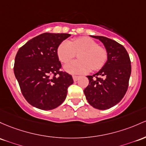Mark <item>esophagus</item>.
Here are the masks:
<instances>
[{
    "label": "esophagus",
    "mask_w": 146,
    "mask_h": 146,
    "mask_svg": "<svg viewBox=\"0 0 146 146\" xmlns=\"http://www.w3.org/2000/svg\"><path fill=\"white\" fill-rule=\"evenodd\" d=\"M79 78V76H73V79L74 82H76Z\"/></svg>",
    "instance_id": "1"
}]
</instances>
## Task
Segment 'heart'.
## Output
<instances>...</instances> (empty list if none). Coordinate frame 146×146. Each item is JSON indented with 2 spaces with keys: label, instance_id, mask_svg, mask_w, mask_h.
Masks as SVG:
<instances>
[{
  "label": "heart",
  "instance_id": "obj_1",
  "mask_svg": "<svg viewBox=\"0 0 146 146\" xmlns=\"http://www.w3.org/2000/svg\"><path fill=\"white\" fill-rule=\"evenodd\" d=\"M79 52L80 60L73 61L64 66L67 72L73 74L86 73L92 69L101 68L107 60L106 49L98 46L96 41L88 36H81L71 41H63L57 47L58 58L63 63H67Z\"/></svg>",
  "mask_w": 146,
  "mask_h": 146
}]
</instances>
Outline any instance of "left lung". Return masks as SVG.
Instances as JSON below:
<instances>
[{
	"label": "left lung",
	"mask_w": 146,
	"mask_h": 146,
	"mask_svg": "<svg viewBox=\"0 0 146 146\" xmlns=\"http://www.w3.org/2000/svg\"><path fill=\"white\" fill-rule=\"evenodd\" d=\"M100 40L107 52V61L93 76H88L89 85L84 90L88 102L100 110L110 109L124 97L129 85L131 62L124 46L105 36H92Z\"/></svg>",
	"instance_id": "obj_1"
}]
</instances>
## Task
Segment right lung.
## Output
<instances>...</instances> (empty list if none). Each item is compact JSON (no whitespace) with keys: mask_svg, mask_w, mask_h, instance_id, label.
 Returning a JSON list of instances; mask_svg holds the SVG:
<instances>
[{"mask_svg":"<svg viewBox=\"0 0 146 146\" xmlns=\"http://www.w3.org/2000/svg\"><path fill=\"white\" fill-rule=\"evenodd\" d=\"M70 36L43 33L29 40L17 52L14 75L24 98L33 107L51 110L64 101L73 80L70 74L60 70L62 64L57 50Z\"/></svg>","mask_w":146,"mask_h":146,"instance_id":"obj_1","label":"right lung"}]
</instances>
